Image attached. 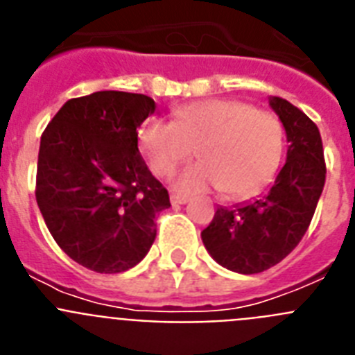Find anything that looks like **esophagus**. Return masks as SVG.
<instances>
[{
    "label": "esophagus",
    "mask_w": 355,
    "mask_h": 355,
    "mask_svg": "<svg viewBox=\"0 0 355 355\" xmlns=\"http://www.w3.org/2000/svg\"><path fill=\"white\" fill-rule=\"evenodd\" d=\"M171 202L174 206H178V205H187L188 202V197H184V196H175V193H172L171 196Z\"/></svg>",
    "instance_id": "34e87169"
}]
</instances>
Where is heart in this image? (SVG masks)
<instances>
[{
	"label": "heart",
	"instance_id": "1",
	"mask_svg": "<svg viewBox=\"0 0 355 355\" xmlns=\"http://www.w3.org/2000/svg\"><path fill=\"white\" fill-rule=\"evenodd\" d=\"M139 142L150 171L165 175L196 150L199 162L172 175L181 193L218 188L227 197L254 192L272 178L284 149L283 124L241 101L213 99L174 112V122L149 119Z\"/></svg>",
	"mask_w": 355,
	"mask_h": 355
}]
</instances>
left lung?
I'll return each instance as SVG.
<instances>
[{
  "label": "left lung",
  "mask_w": 355,
  "mask_h": 355,
  "mask_svg": "<svg viewBox=\"0 0 355 355\" xmlns=\"http://www.w3.org/2000/svg\"><path fill=\"white\" fill-rule=\"evenodd\" d=\"M268 103L286 131V163L266 192L216 208L200 233L218 265L247 275L268 270L299 245L325 184L324 147L315 122L283 97L272 96Z\"/></svg>",
  "instance_id": "1"
}]
</instances>
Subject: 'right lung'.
I'll list each match as a JSON object with an SVG mask.
<instances>
[{"instance_id": "right-lung-1", "label": "right lung", "mask_w": 355, "mask_h": 355, "mask_svg": "<svg viewBox=\"0 0 355 355\" xmlns=\"http://www.w3.org/2000/svg\"><path fill=\"white\" fill-rule=\"evenodd\" d=\"M144 94L101 90L69 99L40 139L37 205L69 258L97 274L139 265L171 206L139 150V128L155 114Z\"/></svg>"}]
</instances>
